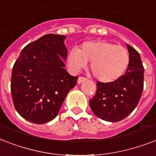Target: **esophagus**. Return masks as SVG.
I'll return each mask as SVG.
<instances>
[{
  "mask_svg": "<svg viewBox=\"0 0 156 156\" xmlns=\"http://www.w3.org/2000/svg\"><path fill=\"white\" fill-rule=\"evenodd\" d=\"M87 80V78H84V77H79L78 79V84H80V83H82L83 82H84V81Z\"/></svg>",
  "mask_w": 156,
  "mask_h": 156,
  "instance_id": "1",
  "label": "esophagus"
}]
</instances>
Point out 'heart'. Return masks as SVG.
Listing matches in <instances>:
<instances>
[{
	"instance_id": "b5f03b06",
	"label": "heart",
	"mask_w": 156,
	"mask_h": 156,
	"mask_svg": "<svg viewBox=\"0 0 156 156\" xmlns=\"http://www.w3.org/2000/svg\"><path fill=\"white\" fill-rule=\"evenodd\" d=\"M87 61H91L90 72L98 81L111 83L126 73L129 55L121 45L99 40L83 43L78 50H71L67 56V64L73 73H78L87 66Z\"/></svg>"
}]
</instances>
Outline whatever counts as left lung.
<instances>
[{
  "mask_svg": "<svg viewBox=\"0 0 156 156\" xmlns=\"http://www.w3.org/2000/svg\"><path fill=\"white\" fill-rule=\"evenodd\" d=\"M129 63L120 79L111 83H96L95 96L90 107L95 116L104 121L117 122L123 120L138 105L143 90L144 68L140 55L127 44Z\"/></svg>",
  "mask_w": 156,
  "mask_h": 156,
  "instance_id": "1",
  "label": "left lung"
}]
</instances>
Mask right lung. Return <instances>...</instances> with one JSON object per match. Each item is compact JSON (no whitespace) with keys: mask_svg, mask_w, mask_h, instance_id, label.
Segmentation results:
<instances>
[{"mask_svg":"<svg viewBox=\"0 0 156 156\" xmlns=\"http://www.w3.org/2000/svg\"><path fill=\"white\" fill-rule=\"evenodd\" d=\"M65 35L48 34L27 45L13 65L11 94L18 113L35 124L53 120L78 77L64 64L67 57Z\"/></svg>","mask_w":156,"mask_h":156,"instance_id":"obj_1","label":"right lung"}]
</instances>
